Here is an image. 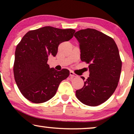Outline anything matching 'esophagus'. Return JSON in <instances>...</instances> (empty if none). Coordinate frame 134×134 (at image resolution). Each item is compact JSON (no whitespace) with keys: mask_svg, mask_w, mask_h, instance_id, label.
Segmentation results:
<instances>
[{"mask_svg":"<svg viewBox=\"0 0 134 134\" xmlns=\"http://www.w3.org/2000/svg\"><path fill=\"white\" fill-rule=\"evenodd\" d=\"M69 76H70L71 77H77V76L76 74H74V72H72V71H70V72H69Z\"/></svg>","mask_w":134,"mask_h":134,"instance_id":"obj_1","label":"esophagus"}]
</instances>
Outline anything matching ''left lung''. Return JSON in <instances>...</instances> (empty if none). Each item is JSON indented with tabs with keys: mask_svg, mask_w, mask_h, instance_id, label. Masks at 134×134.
Wrapping results in <instances>:
<instances>
[{
	"mask_svg": "<svg viewBox=\"0 0 134 134\" xmlns=\"http://www.w3.org/2000/svg\"><path fill=\"white\" fill-rule=\"evenodd\" d=\"M74 36L79 43L80 59L89 64L90 72L83 88L76 90V97L87 105H99L118 86L122 67L118 47L112 38L95 29L80 30Z\"/></svg>",
	"mask_w": 134,
	"mask_h": 134,
	"instance_id": "obj_1",
	"label": "left lung"
}]
</instances>
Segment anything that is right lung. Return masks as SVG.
<instances>
[{"mask_svg":"<svg viewBox=\"0 0 134 134\" xmlns=\"http://www.w3.org/2000/svg\"><path fill=\"white\" fill-rule=\"evenodd\" d=\"M74 29L46 26L30 30L16 46L13 66L14 79L22 94L34 103H43L53 98L68 69L57 71L47 64L55 57L62 42L73 37Z\"/></svg>","mask_w":134,"mask_h":134,"instance_id":"obj_1","label":"right lung"}]
</instances>
